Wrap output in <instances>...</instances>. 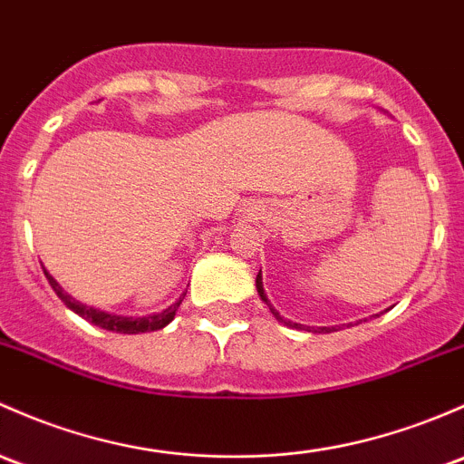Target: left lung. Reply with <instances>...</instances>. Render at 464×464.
Wrapping results in <instances>:
<instances>
[{"label":"left lung","mask_w":464,"mask_h":464,"mask_svg":"<svg viewBox=\"0 0 464 464\" xmlns=\"http://www.w3.org/2000/svg\"><path fill=\"white\" fill-rule=\"evenodd\" d=\"M256 286H257V294H260L262 300H265V302H266V306H269V309H271V314L276 315V320L285 322V324H286V326H291V329H302V326L297 324V322L285 320V318H282L280 314H277L276 309H273V306H271V302H269V297H266V294H265V286H262V271L257 273V277H256ZM309 331H314V334H331V331H335V326H318V329H309Z\"/></svg>","instance_id":"8db88e82"}]
</instances>
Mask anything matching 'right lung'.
<instances>
[{
	"instance_id": "right-lung-1",
	"label": "right lung",
	"mask_w": 464,
	"mask_h": 464,
	"mask_svg": "<svg viewBox=\"0 0 464 464\" xmlns=\"http://www.w3.org/2000/svg\"><path fill=\"white\" fill-rule=\"evenodd\" d=\"M44 276L48 277V282H51L53 291H55L57 297H60V300L64 302L68 309L75 311L77 315H82V318H84V320L92 322V324L102 326V329L115 331V334H146V331L164 329V326H167L169 322L175 318V311H178V306L182 304L184 295H187V294L179 295L178 302H173V304H170L169 309H164L162 314H158V315H146V318H124V315L106 314V311L92 309V306L82 304V302H77L75 297H71L68 294H64V289H62V286L57 285L55 277H53L46 269H44Z\"/></svg>"
}]
</instances>
